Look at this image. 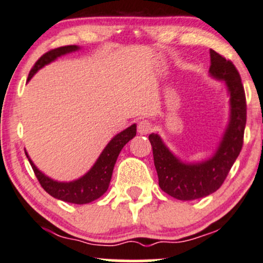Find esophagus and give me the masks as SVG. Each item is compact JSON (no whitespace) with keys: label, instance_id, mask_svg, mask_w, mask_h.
I'll use <instances>...</instances> for the list:
<instances>
[{"label":"esophagus","instance_id":"esophagus-1","mask_svg":"<svg viewBox=\"0 0 263 263\" xmlns=\"http://www.w3.org/2000/svg\"><path fill=\"white\" fill-rule=\"evenodd\" d=\"M152 128H153V125L149 120H141L138 122L137 131L139 135H148L149 132L152 131Z\"/></svg>","mask_w":263,"mask_h":263}]
</instances>
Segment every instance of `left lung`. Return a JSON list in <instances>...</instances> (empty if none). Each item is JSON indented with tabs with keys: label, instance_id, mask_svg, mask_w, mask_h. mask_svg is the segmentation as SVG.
Returning a JSON list of instances; mask_svg holds the SVG:
<instances>
[{
	"label": "left lung",
	"instance_id": "8db88e82",
	"mask_svg": "<svg viewBox=\"0 0 263 263\" xmlns=\"http://www.w3.org/2000/svg\"><path fill=\"white\" fill-rule=\"evenodd\" d=\"M210 75L224 81L229 97V119L220 143L210 158L183 161L166 147L158 134L149 135L159 185L178 200H195L217 191L227 177L242 147L247 124V102L240 75L233 63L210 49Z\"/></svg>",
	"mask_w": 263,
	"mask_h": 263
}]
</instances>
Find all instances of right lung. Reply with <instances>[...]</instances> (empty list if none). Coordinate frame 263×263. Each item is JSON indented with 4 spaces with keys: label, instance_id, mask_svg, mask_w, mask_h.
Here are the masks:
<instances>
[{
    "label": "right lung",
    "instance_id": "obj_1",
    "mask_svg": "<svg viewBox=\"0 0 263 263\" xmlns=\"http://www.w3.org/2000/svg\"><path fill=\"white\" fill-rule=\"evenodd\" d=\"M79 49V46L72 45L54 48L52 51L45 53L35 63L31 70H30L28 81H30L32 76L45 65H48L49 63L54 62L55 59L62 57V55L76 52ZM136 127L137 126L134 124L124 129V131H121L120 134L114 136L110 139V142L107 144V147L103 149L101 155L98 156L97 161L93 164L92 167L89 168V171L86 172L82 177L70 182H59L46 176L43 172H41L36 167L34 162L30 159V156L28 155V153L25 152V154L26 158L29 159V162L35 172L36 177L39 179L40 184L42 185V188L49 195H52L53 198L59 199L62 201L71 202V204H88V202L95 201L96 199L101 198L108 191L109 184H110L112 170H114L118 156L120 154L121 149L126 145V143L131 141L136 136Z\"/></svg>",
    "mask_w": 263,
    "mask_h": 263
}]
</instances>
